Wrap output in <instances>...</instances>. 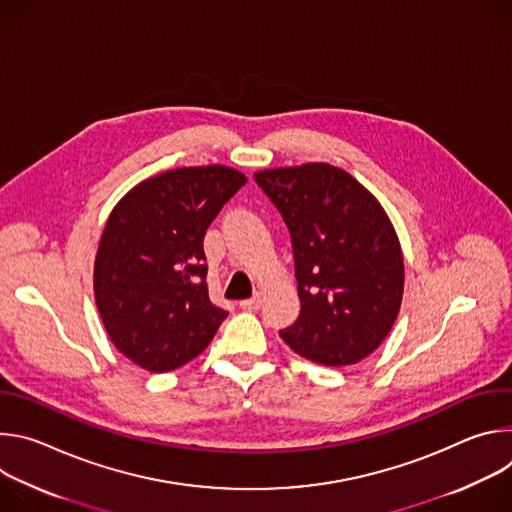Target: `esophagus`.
Wrapping results in <instances>:
<instances>
[{
	"label": "esophagus",
	"mask_w": 512,
	"mask_h": 512,
	"mask_svg": "<svg viewBox=\"0 0 512 512\" xmlns=\"http://www.w3.org/2000/svg\"><path fill=\"white\" fill-rule=\"evenodd\" d=\"M261 304H263V294H259V291H257V294H255L251 300L239 302V306H241L243 310H259Z\"/></svg>",
	"instance_id": "esophagus-1"
}]
</instances>
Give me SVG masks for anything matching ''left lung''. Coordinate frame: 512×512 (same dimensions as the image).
Here are the masks:
<instances>
[{"label": "left lung", "mask_w": 512, "mask_h": 512, "mask_svg": "<svg viewBox=\"0 0 512 512\" xmlns=\"http://www.w3.org/2000/svg\"><path fill=\"white\" fill-rule=\"evenodd\" d=\"M291 235L300 316L279 332L300 356L346 367L373 354L403 300V253L381 202L324 162L255 172Z\"/></svg>", "instance_id": "1"}]
</instances>
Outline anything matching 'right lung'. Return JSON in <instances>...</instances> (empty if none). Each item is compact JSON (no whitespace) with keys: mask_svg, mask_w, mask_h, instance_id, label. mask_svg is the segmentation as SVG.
<instances>
[{"mask_svg":"<svg viewBox=\"0 0 512 512\" xmlns=\"http://www.w3.org/2000/svg\"><path fill=\"white\" fill-rule=\"evenodd\" d=\"M247 182L227 166L176 168L111 210L95 257V302L115 348L150 373L198 356L227 318L208 298L206 229Z\"/></svg>","mask_w":512,"mask_h":512,"instance_id":"obj_1","label":"right lung"}]
</instances>
